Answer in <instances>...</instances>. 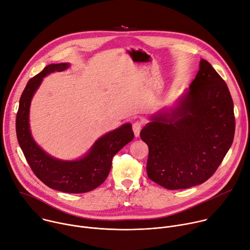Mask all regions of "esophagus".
<instances>
[{"mask_svg":"<svg viewBox=\"0 0 250 250\" xmlns=\"http://www.w3.org/2000/svg\"><path fill=\"white\" fill-rule=\"evenodd\" d=\"M142 125H143V123H142L141 120H137V121H135V122L133 123L132 127H133V131H134V134H135L136 137L139 136L140 131H141V129H142Z\"/></svg>","mask_w":250,"mask_h":250,"instance_id":"1","label":"esophagus"}]
</instances>
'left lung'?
<instances>
[{
  "instance_id": "left-lung-1",
  "label": "left lung",
  "mask_w": 250,
  "mask_h": 250,
  "mask_svg": "<svg viewBox=\"0 0 250 250\" xmlns=\"http://www.w3.org/2000/svg\"><path fill=\"white\" fill-rule=\"evenodd\" d=\"M152 119L140 133L149 147L147 174L167 189L188 188L208 181L233 141L230 92L205 60L179 108Z\"/></svg>"
}]
</instances>
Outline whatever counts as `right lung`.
Returning a JSON list of instances; mask_svg holds the SVG:
<instances>
[{"instance_id":"add662e5","label":"right lung","mask_w":250,"mask_h":250,"mask_svg":"<svg viewBox=\"0 0 250 250\" xmlns=\"http://www.w3.org/2000/svg\"><path fill=\"white\" fill-rule=\"evenodd\" d=\"M68 63L49 64L31 78L23 89L16 118V131L20 147L34 174L47 187L63 192L82 193L99 187L107 178L112 159L134 138L131 124L102 136L89 153L80 160L65 162L45 154L33 140L29 126L30 104L42 78L50 72L62 71Z\"/></svg>"}]
</instances>
